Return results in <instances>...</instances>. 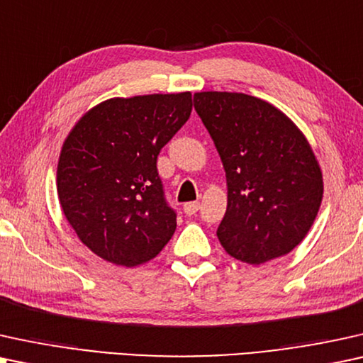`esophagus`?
Instances as JSON below:
<instances>
[{
	"label": "esophagus",
	"instance_id": "obj_1",
	"mask_svg": "<svg viewBox=\"0 0 363 363\" xmlns=\"http://www.w3.org/2000/svg\"><path fill=\"white\" fill-rule=\"evenodd\" d=\"M201 204L199 202H187V204H184V212L186 216H194L197 211H199Z\"/></svg>",
	"mask_w": 363,
	"mask_h": 363
}]
</instances>
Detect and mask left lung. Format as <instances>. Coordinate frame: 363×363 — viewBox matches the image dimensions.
I'll return each mask as SVG.
<instances>
[{
	"label": "left lung",
	"instance_id": "8db88e82",
	"mask_svg": "<svg viewBox=\"0 0 363 363\" xmlns=\"http://www.w3.org/2000/svg\"><path fill=\"white\" fill-rule=\"evenodd\" d=\"M227 179V211L217 238L234 259L259 265L306 238L323 194L311 144L282 111L242 93L194 94Z\"/></svg>",
	"mask_w": 363,
	"mask_h": 363
}]
</instances>
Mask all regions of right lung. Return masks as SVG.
I'll return each instance as SVG.
<instances>
[{
	"label": "right lung",
	"mask_w": 363,
	"mask_h": 363,
	"mask_svg": "<svg viewBox=\"0 0 363 363\" xmlns=\"http://www.w3.org/2000/svg\"><path fill=\"white\" fill-rule=\"evenodd\" d=\"M192 111L191 93L108 99L77 121L57 162V197L67 222L101 259L136 267L176 230L157 156Z\"/></svg>",
	"instance_id": "obj_1"
}]
</instances>
